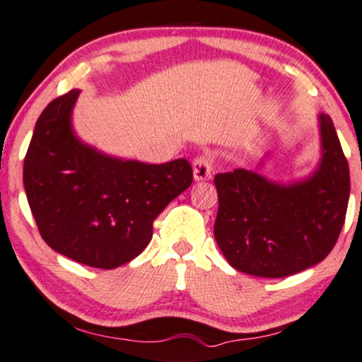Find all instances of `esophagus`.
<instances>
[{
	"label": "esophagus",
	"instance_id": "1",
	"mask_svg": "<svg viewBox=\"0 0 362 362\" xmlns=\"http://www.w3.org/2000/svg\"><path fill=\"white\" fill-rule=\"evenodd\" d=\"M213 171V158L206 154H202L195 157L194 160V180L195 181H205L211 177Z\"/></svg>",
	"mask_w": 362,
	"mask_h": 362
}]
</instances>
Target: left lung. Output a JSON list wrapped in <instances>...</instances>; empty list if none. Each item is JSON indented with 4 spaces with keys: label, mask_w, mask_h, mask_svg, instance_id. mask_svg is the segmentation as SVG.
<instances>
[{
    "label": "left lung",
    "mask_w": 362,
    "mask_h": 362,
    "mask_svg": "<svg viewBox=\"0 0 362 362\" xmlns=\"http://www.w3.org/2000/svg\"><path fill=\"white\" fill-rule=\"evenodd\" d=\"M322 158L307 180L281 186L235 168L214 176V238L233 269L283 278L321 262L337 243L350 199V170L337 132L320 116Z\"/></svg>",
    "instance_id": "1"
}]
</instances>
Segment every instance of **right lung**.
Listing matches in <instances>:
<instances>
[{
    "label": "right lung",
    "mask_w": 362,
    "mask_h": 362,
    "mask_svg": "<svg viewBox=\"0 0 362 362\" xmlns=\"http://www.w3.org/2000/svg\"><path fill=\"white\" fill-rule=\"evenodd\" d=\"M79 90L44 107L23 160V186L37 230L50 248L97 269L130 262L152 238V224L191 186L186 158L149 165L82 144L71 130Z\"/></svg>",
    "instance_id": "obj_1"
}]
</instances>
